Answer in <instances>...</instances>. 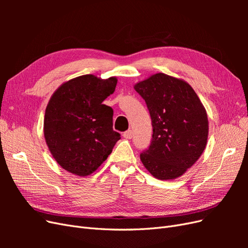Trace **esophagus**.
<instances>
[{"label": "esophagus", "instance_id": "obj_1", "mask_svg": "<svg viewBox=\"0 0 248 248\" xmlns=\"http://www.w3.org/2000/svg\"><path fill=\"white\" fill-rule=\"evenodd\" d=\"M123 137H124V139H126V140H130V139H132V130H127V131H125L124 133H123Z\"/></svg>", "mask_w": 248, "mask_h": 248}]
</instances>
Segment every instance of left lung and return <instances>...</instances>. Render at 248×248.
Returning a JSON list of instances; mask_svg holds the SVG:
<instances>
[{"mask_svg":"<svg viewBox=\"0 0 248 248\" xmlns=\"http://www.w3.org/2000/svg\"><path fill=\"white\" fill-rule=\"evenodd\" d=\"M152 120L150 147L140 160L153 177L174 180L198 161L208 140L206 109L191 86L183 79L156 73L137 82Z\"/></svg>","mask_w":248,"mask_h":248,"instance_id":"left-lung-1","label":"left lung"}]
</instances>
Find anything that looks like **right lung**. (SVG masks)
<instances>
[{
    "label": "right lung",
    "instance_id": "obj_1",
    "mask_svg": "<svg viewBox=\"0 0 248 248\" xmlns=\"http://www.w3.org/2000/svg\"><path fill=\"white\" fill-rule=\"evenodd\" d=\"M117 81L115 77L102 79L85 74L65 81L50 97L44 139L55 160L73 175H91L121 139L112 129V108L102 104Z\"/></svg>",
    "mask_w": 248,
    "mask_h": 248
}]
</instances>
